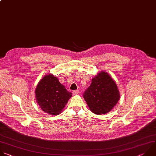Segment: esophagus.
I'll list each match as a JSON object with an SVG mask.
<instances>
[{"label":"esophagus","instance_id":"obj_1","mask_svg":"<svg viewBox=\"0 0 156 156\" xmlns=\"http://www.w3.org/2000/svg\"><path fill=\"white\" fill-rule=\"evenodd\" d=\"M79 93V90H74L73 91V95H77Z\"/></svg>","mask_w":156,"mask_h":156}]
</instances>
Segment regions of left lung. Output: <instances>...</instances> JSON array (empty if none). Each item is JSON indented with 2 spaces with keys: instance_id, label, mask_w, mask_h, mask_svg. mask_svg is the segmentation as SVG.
<instances>
[{
  "instance_id": "left-lung-1",
  "label": "left lung",
  "mask_w": 156,
  "mask_h": 156,
  "mask_svg": "<svg viewBox=\"0 0 156 156\" xmlns=\"http://www.w3.org/2000/svg\"><path fill=\"white\" fill-rule=\"evenodd\" d=\"M83 97L92 112L101 115L109 112L116 105L120 93L112 77L101 71L92 79Z\"/></svg>"
}]
</instances>
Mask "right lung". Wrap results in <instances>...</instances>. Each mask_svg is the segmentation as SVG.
Wrapping results in <instances>:
<instances>
[{"mask_svg": "<svg viewBox=\"0 0 156 156\" xmlns=\"http://www.w3.org/2000/svg\"><path fill=\"white\" fill-rule=\"evenodd\" d=\"M35 94L41 108L51 115L60 114L72 97V93L68 91L53 74L45 75L39 81Z\"/></svg>", "mask_w": 156, "mask_h": 156, "instance_id": "1", "label": "right lung"}]
</instances>
